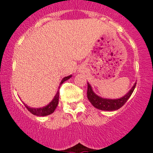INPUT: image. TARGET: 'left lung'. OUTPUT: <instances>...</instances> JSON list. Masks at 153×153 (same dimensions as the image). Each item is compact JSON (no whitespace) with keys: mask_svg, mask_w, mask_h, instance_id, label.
<instances>
[{"mask_svg":"<svg viewBox=\"0 0 153 153\" xmlns=\"http://www.w3.org/2000/svg\"><path fill=\"white\" fill-rule=\"evenodd\" d=\"M136 83L134 85L128 93L123 96L122 98L117 99V100H108V99L101 98L97 95H96L93 92L92 89V87L88 82V89H87V96L88 100L90 101L92 106H95L96 108L101 110H106V111H113V110H117L122 107L125 102L128 101V100L130 98L131 96L132 92H134V89L135 88Z\"/></svg>","mask_w":153,"mask_h":153,"instance_id":"obj_1","label":"left lung"}]
</instances>
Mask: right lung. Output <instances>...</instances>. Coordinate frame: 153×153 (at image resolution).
I'll return each instance as SVG.
<instances>
[{"label":"right lung","instance_id":"obj_1","mask_svg":"<svg viewBox=\"0 0 153 153\" xmlns=\"http://www.w3.org/2000/svg\"><path fill=\"white\" fill-rule=\"evenodd\" d=\"M71 77V75L65 77L61 82V83H60V85H61L64 82H65L66 80L70 79ZM59 88H60V87H59ZM58 101L59 92H57L56 96H54L53 100L47 106H44L43 108H31V107H29L28 106H25V107L28 109V110H29L31 114H34V115H36V116H47V115H49V114H51L52 113H53V111H54L56 107H57V105H58Z\"/></svg>","mask_w":153,"mask_h":153}]
</instances>
